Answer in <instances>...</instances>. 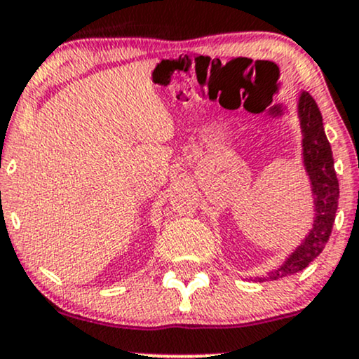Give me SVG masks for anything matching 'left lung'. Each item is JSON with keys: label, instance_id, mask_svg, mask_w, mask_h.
Masks as SVG:
<instances>
[{"label": "left lung", "instance_id": "obj_1", "mask_svg": "<svg viewBox=\"0 0 359 359\" xmlns=\"http://www.w3.org/2000/svg\"><path fill=\"white\" fill-rule=\"evenodd\" d=\"M299 116L304 131V162L311 175L312 191L316 196V221L306 241L287 259L278 271H271L270 280H278L304 270L312 259L320 255L331 236L336 219L339 182H337L332 150L324 133L323 116L311 94L302 93L299 101ZM262 280V278H259Z\"/></svg>", "mask_w": 359, "mask_h": 359}]
</instances>
